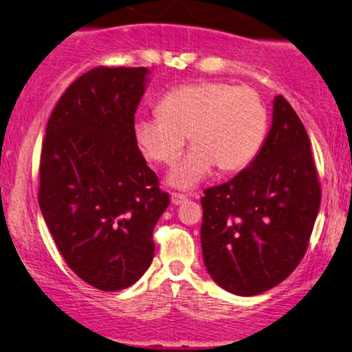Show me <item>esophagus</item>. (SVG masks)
<instances>
[{"label": "esophagus", "instance_id": "34e87169", "mask_svg": "<svg viewBox=\"0 0 352 352\" xmlns=\"http://www.w3.org/2000/svg\"><path fill=\"white\" fill-rule=\"evenodd\" d=\"M170 201H172V204H182L184 201H186V195H184V193H172L170 195Z\"/></svg>", "mask_w": 352, "mask_h": 352}]
</instances>
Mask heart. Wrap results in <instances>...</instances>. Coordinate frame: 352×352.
Wrapping results in <instances>:
<instances>
[{"label":"heart","mask_w":352,"mask_h":352,"mask_svg":"<svg viewBox=\"0 0 352 352\" xmlns=\"http://www.w3.org/2000/svg\"><path fill=\"white\" fill-rule=\"evenodd\" d=\"M157 113L135 123V140L149 161L172 166L185 138L195 146L168 175L177 188H193L214 166L230 173L247 167L263 144L268 112L250 87L204 81L168 91Z\"/></svg>","instance_id":"obj_1"}]
</instances>
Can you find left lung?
<instances>
[{
  "mask_svg": "<svg viewBox=\"0 0 352 352\" xmlns=\"http://www.w3.org/2000/svg\"><path fill=\"white\" fill-rule=\"evenodd\" d=\"M322 185L304 123L278 96L260 153L232 180L204 190L201 248L222 289L256 296L283 283L309 248Z\"/></svg>",
  "mask_w": 352,
  "mask_h": 352,
  "instance_id": "8db88e82",
  "label": "left lung"
}]
</instances>
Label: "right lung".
<instances>
[{
  "label": "right lung",
  "instance_id": "right-lung-1",
  "mask_svg": "<svg viewBox=\"0 0 352 352\" xmlns=\"http://www.w3.org/2000/svg\"><path fill=\"white\" fill-rule=\"evenodd\" d=\"M148 68L97 66L79 76L47 123L38 204L66 265L84 283L130 287L154 256L168 206L135 140Z\"/></svg>",
  "mask_w": 352,
  "mask_h": 352
}]
</instances>
